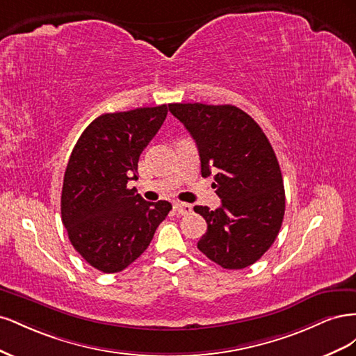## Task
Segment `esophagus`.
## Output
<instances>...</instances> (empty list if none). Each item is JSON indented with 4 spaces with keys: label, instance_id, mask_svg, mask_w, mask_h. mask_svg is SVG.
I'll return each instance as SVG.
<instances>
[{
    "label": "esophagus",
    "instance_id": "34e87169",
    "mask_svg": "<svg viewBox=\"0 0 356 356\" xmlns=\"http://www.w3.org/2000/svg\"><path fill=\"white\" fill-rule=\"evenodd\" d=\"M174 209L179 213V215H187L193 211V207L188 203H182V202H175L174 203Z\"/></svg>",
    "mask_w": 356,
    "mask_h": 356
}]
</instances>
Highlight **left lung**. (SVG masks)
I'll list each match as a JSON object with an SVG mask.
<instances>
[{"label": "left lung", "mask_w": 356, "mask_h": 356, "mask_svg": "<svg viewBox=\"0 0 356 356\" xmlns=\"http://www.w3.org/2000/svg\"><path fill=\"white\" fill-rule=\"evenodd\" d=\"M196 141L202 177H213L221 207H195L208 224L199 251L222 268L260 260L281 230L285 190L276 154L261 127L234 105L169 104Z\"/></svg>", "instance_id": "left-lung-1"}]
</instances>
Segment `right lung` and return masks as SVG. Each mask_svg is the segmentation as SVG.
I'll return each instance as SVG.
<instances>
[{
	"mask_svg": "<svg viewBox=\"0 0 356 356\" xmlns=\"http://www.w3.org/2000/svg\"><path fill=\"white\" fill-rule=\"evenodd\" d=\"M166 115V105L102 114L84 129L68 160L62 222L74 250L104 273L132 264L172 209L169 202H147L127 187Z\"/></svg>",
	"mask_w": 356,
	"mask_h": 356,
	"instance_id": "obj_1",
	"label": "right lung"
}]
</instances>
